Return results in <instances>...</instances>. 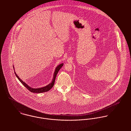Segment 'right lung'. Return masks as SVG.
<instances>
[{"instance_id":"1","label":"right lung","mask_w":131,"mask_h":131,"mask_svg":"<svg viewBox=\"0 0 131 131\" xmlns=\"http://www.w3.org/2000/svg\"><path fill=\"white\" fill-rule=\"evenodd\" d=\"M63 63H61L59 65H58L56 68V70H55V72L54 73V75H53V79H52V81L51 82V83H50V84H49L48 85L45 86V87H42V88H33L30 86H29L27 84H26V83H25L24 82H23L18 76V75H17V74L16 73V72H15V74H16V77L18 78V79H19V81L21 83V84H23V85L27 88V89H28L30 91H31V92H33V93H43V92H47L48 91H49L53 87V85L54 84V82H55V80H56V75L57 74L58 71H59V70L61 69V68L63 66ZM13 68H14V66H13Z\"/></svg>"}]
</instances>
